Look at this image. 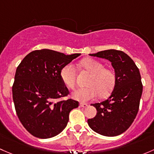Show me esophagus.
I'll list each match as a JSON object with an SVG mask.
<instances>
[{
    "mask_svg": "<svg viewBox=\"0 0 154 154\" xmlns=\"http://www.w3.org/2000/svg\"><path fill=\"white\" fill-rule=\"evenodd\" d=\"M79 106H80L81 107H88V104H86V103H80V104H79Z\"/></svg>",
    "mask_w": 154,
    "mask_h": 154,
    "instance_id": "obj_1",
    "label": "esophagus"
}]
</instances>
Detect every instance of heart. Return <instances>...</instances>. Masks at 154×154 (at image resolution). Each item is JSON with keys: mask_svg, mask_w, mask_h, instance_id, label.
Wrapping results in <instances>:
<instances>
[{"mask_svg": "<svg viewBox=\"0 0 154 154\" xmlns=\"http://www.w3.org/2000/svg\"><path fill=\"white\" fill-rule=\"evenodd\" d=\"M81 65L91 73L87 88L75 89L72 93L75 100L85 102L95 99L99 95L100 97H106L112 91L116 82V74L111 69L105 68L103 63L96 60L88 58L81 62ZM60 77L63 83L69 88L75 85V70L72 64L63 66L60 72Z\"/></svg>", "mask_w": 154, "mask_h": 154, "instance_id": "obj_1", "label": "heart"}]
</instances>
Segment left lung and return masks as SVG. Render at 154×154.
<instances>
[{
    "instance_id": "obj_1",
    "label": "left lung",
    "mask_w": 154,
    "mask_h": 154,
    "mask_svg": "<svg viewBox=\"0 0 154 154\" xmlns=\"http://www.w3.org/2000/svg\"><path fill=\"white\" fill-rule=\"evenodd\" d=\"M90 55L109 60L116 82L107 100L91 104L97 113L88 123L93 131L102 136L120 135L132 125L139 111L142 93L139 68L131 57L120 50H104Z\"/></svg>"
}]
</instances>
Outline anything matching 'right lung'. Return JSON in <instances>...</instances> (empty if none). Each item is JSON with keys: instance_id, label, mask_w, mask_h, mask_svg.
Instances as JSON below:
<instances>
[{"instance_id": "obj_1", "label": "right lung", "mask_w": 154, "mask_h": 154, "mask_svg": "<svg viewBox=\"0 0 154 154\" xmlns=\"http://www.w3.org/2000/svg\"><path fill=\"white\" fill-rule=\"evenodd\" d=\"M80 53L65 55L54 50H35L17 67L12 98L19 120L32 135L48 139L66 128L69 112L79 101L60 100L69 94L60 72Z\"/></svg>"}]
</instances>
